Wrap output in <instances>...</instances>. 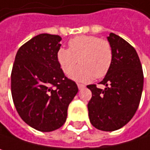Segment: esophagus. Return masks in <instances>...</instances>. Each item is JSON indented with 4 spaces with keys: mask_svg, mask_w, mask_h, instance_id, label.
Returning <instances> with one entry per match:
<instances>
[{
    "mask_svg": "<svg viewBox=\"0 0 150 150\" xmlns=\"http://www.w3.org/2000/svg\"><path fill=\"white\" fill-rule=\"evenodd\" d=\"M77 86H78V89L79 90H82V89L85 88V86L83 84H81V83H77Z\"/></svg>",
    "mask_w": 150,
    "mask_h": 150,
    "instance_id": "34e87169",
    "label": "esophagus"
}]
</instances>
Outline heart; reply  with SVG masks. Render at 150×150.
Segmentation results:
<instances>
[{
    "instance_id": "heart-1",
    "label": "heart",
    "mask_w": 150,
    "mask_h": 150,
    "mask_svg": "<svg viewBox=\"0 0 150 150\" xmlns=\"http://www.w3.org/2000/svg\"><path fill=\"white\" fill-rule=\"evenodd\" d=\"M69 49L60 47L57 61L61 70L67 74L79 59L81 65L74 69L69 77L76 82L88 83L95 76L104 77L111 68L113 51L108 40L96 36H78L69 40Z\"/></svg>"
}]
</instances>
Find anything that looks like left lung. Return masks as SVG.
<instances>
[{"label":"left lung","mask_w":150,"mask_h":150,"mask_svg":"<svg viewBox=\"0 0 150 150\" xmlns=\"http://www.w3.org/2000/svg\"><path fill=\"white\" fill-rule=\"evenodd\" d=\"M113 51L110 70L100 83L106 88L88 85L92 98L89 118L96 128L112 132L127 124L136 112L143 89V72L135 49L120 36L107 37Z\"/></svg>","instance_id":"1"}]
</instances>
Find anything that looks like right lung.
Wrapping results in <instances>:
<instances>
[{"instance_id": "obj_1", "label": "right lung", "mask_w": 150, "mask_h": 150, "mask_svg": "<svg viewBox=\"0 0 150 150\" xmlns=\"http://www.w3.org/2000/svg\"><path fill=\"white\" fill-rule=\"evenodd\" d=\"M61 38L39 34L17 51L11 72V94L22 120L40 132L63 126L67 108L78 92L57 61Z\"/></svg>"}]
</instances>
